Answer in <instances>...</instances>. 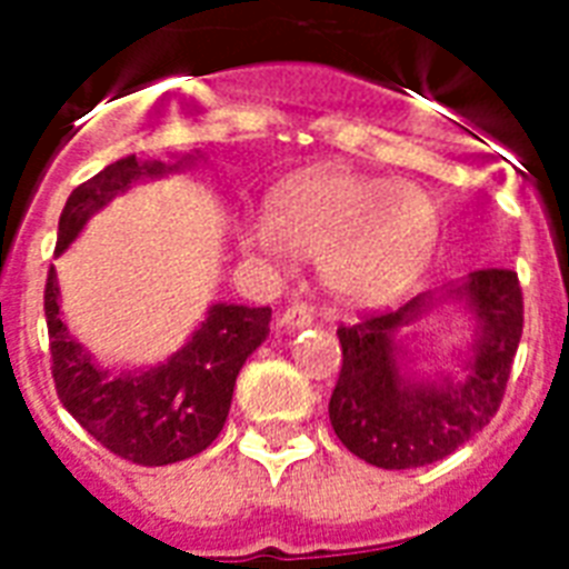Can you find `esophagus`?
Here are the masks:
<instances>
[{
	"label": "esophagus",
	"instance_id": "34e87169",
	"mask_svg": "<svg viewBox=\"0 0 569 569\" xmlns=\"http://www.w3.org/2000/svg\"><path fill=\"white\" fill-rule=\"evenodd\" d=\"M280 321H283L286 328L301 330V328H310L312 321H316V316H312L310 307H303V303H295V307H289V310L280 316Z\"/></svg>",
	"mask_w": 569,
	"mask_h": 569
}]
</instances>
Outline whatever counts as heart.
Here are the masks:
<instances>
[{
    "label": "heart",
    "mask_w": 569,
    "mask_h": 569,
    "mask_svg": "<svg viewBox=\"0 0 569 569\" xmlns=\"http://www.w3.org/2000/svg\"><path fill=\"white\" fill-rule=\"evenodd\" d=\"M236 232L268 266L289 268L295 253L316 257L339 298L380 303L428 268L440 212L416 182L321 164L277 182L268 212L244 214Z\"/></svg>",
    "instance_id": "b5f03b06"
}]
</instances>
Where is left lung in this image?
Returning <instances> with one entry per match:
<instances>
[{"label": "left lung", "instance_id": "left-lung-1", "mask_svg": "<svg viewBox=\"0 0 569 569\" xmlns=\"http://www.w3.org/2000/svg\"><path fill=\"white\" fill-rule=\"evenodd\" d=\"M449 300L477 321L468 351L459 356L465 375L416 373L397 333ZM337 333L342 372L328 410L342 446L380 469L425 467L476 437L502 405L522 337L520 280L508 268L472 271Z\"/></svg>", "mask_w": 569, "mask_h": 569}]
</instances>
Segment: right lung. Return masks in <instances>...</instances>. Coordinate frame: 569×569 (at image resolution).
I'll return each instance as SVG.
<instances>
[{
  "instance_id": "add662e5",
  "label": "right lung",
  "mask_w": 569,
  "mask_h": 569,
  "mask_svg": "<svg viewBox=\"0 0 569 569\" xmlns=\"http://www.w3.org/2000/svg\"><path fill=\"white\" fill-rule=\"evenodd\" d=\"M200 159L203 153L177 156V162L127 156L102 168L67 197L58 218L56 253H64L84 223L136 182L162 180ZM43 310L61 405L93 440L141 467L177 463L212 446L230 413L241 366L266 342L271 321L268 307L212 303L189 342L164 363L111 372L93 360L82 342H76L61 319L56 268H49Z\"/></svg>"
}]
</instances>
